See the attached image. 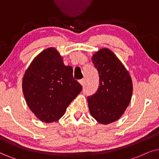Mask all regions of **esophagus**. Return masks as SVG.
Masks as SVG:
<instances>
[{
    "label": "esophagus",
    "mask_w": 159,
    "mask_h": 159,
    "mask_svg": "<svg viewBox=\"0 0 159 159\" xmlns=\"http://www.w3.org/2000/svg\"><path fill=\"white\" fill-rule=\"evenodd\" d=\"M79 83L81 84V86H84V85H85V80H84V79H81V80H80V81H79Z\"/></svg>",
    "instance_id": "esophagus-1"
}]
</instances>
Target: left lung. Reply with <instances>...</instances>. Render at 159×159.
I'll return each mask as SVG.
<instances>
[{"label":"left lung","instance_id":"8db88e82","mask_svg":"<svg viewBox=\"0 0 159 159\" xmlns=\"http://www.w3.org/2000/svg\"><path fill=\"white\" fill-rule=\"evenodd\" d=\"M100 77L98 91L88 97L91 115L100 124L108 125L121 117L133 92L131 77L123 64L108 48H101L92 57Z\"/></svg>","mask_w":159,"mask_h":159}]
</instances>
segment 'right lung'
<instances>
[{
  "label": "right lung",
  "mask_w": 159,
  "mask_h": 159,
  "mask_svg": "<svg viewBox=\"0 0 159 159\" xmlns=\"http://www.w3.org/2000/svg\"><path fill=\"white\" fill-rule=\"evenodd\" d=\"M73 72L54 48L44 50L30 64L22 87L26 103L39 120L47 123L58 121L81 92Z\"/></svg>",
  "instance_id": "obj_1"
}]
</instances>
